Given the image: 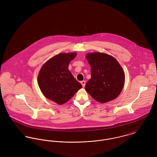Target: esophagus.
I'll return each mask as SVG.
<instances>
[{"instance_id": "obj_1", "label": "esophagus", "mask_w": 157, "mask_h": 157, "mask_svg": "<svg viewBox=\"0 0 157 157\" xmlns=\"http://www.w3.org/2000/svg\"><path fill=\"white\" fill-rule=\"evenodd\" d=\"M81 84L82 85V86L84 88V87L85 86V85H86V82H85V80L82 81V82H81Z\"/></svg>"}]
</instances>
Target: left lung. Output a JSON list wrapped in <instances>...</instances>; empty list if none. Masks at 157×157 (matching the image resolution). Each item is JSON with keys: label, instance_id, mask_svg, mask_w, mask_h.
Listing matches in <instances>:
<instances>
[{"label": "left lung", "instance_id": "left-lung-1", "mask_svg": "<svg viewBox=\"0 0 157 157\" xmlns=\"http://www.w3.org/2000/svg\"><path fill=\"white\" fill-rule=\"evenodd\" d=\"M86 59L90 65L91 78L85 90L96 101L104 103L116 98L124 83V72L117 60L108 54L90 53Z\"/></svg>", "mask_w": 157, "mask_h": 157}]
</instances>
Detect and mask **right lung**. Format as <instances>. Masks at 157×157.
Wrapping results in <instances>:
<instances>
[{"label": "right lung", "instance_id": "1", "mask_svg": "<svg viewBox=\"0 0 157 157\" xmlns=\"http://www.w3.org/2000/svg\"><path fill=\"white\" fill-rule=\"evenodd\" d=\"M76 54H57L47 61L39 72L38 83L41 91L47 98L59 105L66 103L82 87L68 69Z\"/></svg>", "mask_w": 157, "mask_h": 157}]
</instances>
